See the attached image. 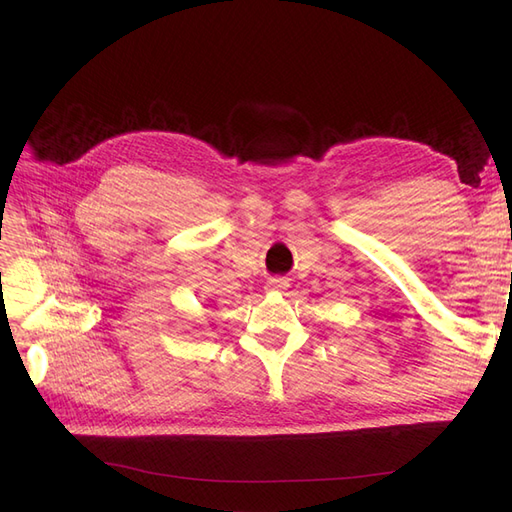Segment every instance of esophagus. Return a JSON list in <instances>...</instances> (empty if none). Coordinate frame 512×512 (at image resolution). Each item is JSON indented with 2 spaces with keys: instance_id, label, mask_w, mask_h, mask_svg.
<instances>
[{
  "instance_id": "obj_1",
  "label": "esophagus",
  "mask_w": 512,
  "mask_h": 512,
  "mask_svg": "<svg viewBox=\"0 0 512 512\" xmlns=\"http://www.w3.org/2000/svg\"><path fill=\"white\" fill-rule=\"evenodd\" d=\"M267 288L280 292V290H286V288H288V282L282 280V277H271V280L267 282Z\"/></svg>"
}]
</instances>
